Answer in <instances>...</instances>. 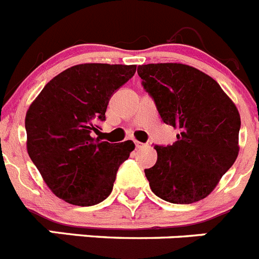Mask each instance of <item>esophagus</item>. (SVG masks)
<instances>
[{
	"label": "esophagus",
	"mask_w": 259,
	"mask_h": 259,
	"mask_svg": "<svg viewBox=\"0 0 259 259\" xmlns=\"http://www.w3.org/2000/svg\"><path fill=\"white\" fill-rule=\"evenodd\" d=\"M135 145H136L137 149H140V148H144V146H146V144L140 143V141H135Z\"/></svg>",
	"instance_id": "esophagus-1"
}]
</instances>
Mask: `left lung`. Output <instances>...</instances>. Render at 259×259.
Wrapping results in <instances>:
<instances>
[{"label": "left lung", "instance_id": "obj_1", "mask_svg": "<svg viewBox=\"0 0 259 259\" xmlns=\"http://www.w3.org/2000/svg\"><path fill=\"white\" fill-rule=\"evenodd\" d=\"M137 74L163 123L180 131L172 145H154L157 162L145 168L150 189L167 202H197L236 161L239 111L214 79L191 66L150 63Z\"/></svg>", "mask_w": 259, "mask_h": 259}]
</instances>
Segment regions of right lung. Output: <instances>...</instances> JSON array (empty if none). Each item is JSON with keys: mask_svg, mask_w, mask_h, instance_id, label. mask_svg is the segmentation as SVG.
<instances>
[{"mask_svg": "<svg viewBox=\"0 0 259 259\" xmlns=\"http://www.w3.org/2000/svg\"><path fill=\"white\" fill-rule=\"evenodd\" d=\"M136 72V66L84 63L53 77L26 115L27 150L50 191L77 206H93L113 191L119 166L135 149L95 140L106 120L114 93Z\"/></svg>", "mask_w": 259, "mask_h": 259, "instance_id": "obj_1", "label": "right lung"}]
</instances>
